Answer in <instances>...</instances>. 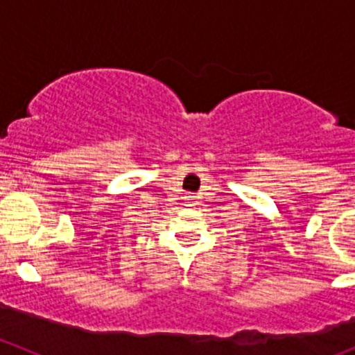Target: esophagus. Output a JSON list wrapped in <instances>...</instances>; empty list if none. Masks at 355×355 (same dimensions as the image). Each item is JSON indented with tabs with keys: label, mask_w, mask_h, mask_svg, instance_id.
<instances>
[{
	"label": "esophagus",
	"mask_w": 355,
	"mask_h": 355,
	"mask_svg": "<svg viewBox=\"0 0 355 355\" xmlns=\"http://www.w3.org/2000/svg\"><path fill=\"white\" fill-rule=\"evenodd\" d=\"M185 202H187L189 206H192V204L196 202V196H187V198H185Z\"/></svg>",
	"instance_id": "obj_1"
}]
</instances>
